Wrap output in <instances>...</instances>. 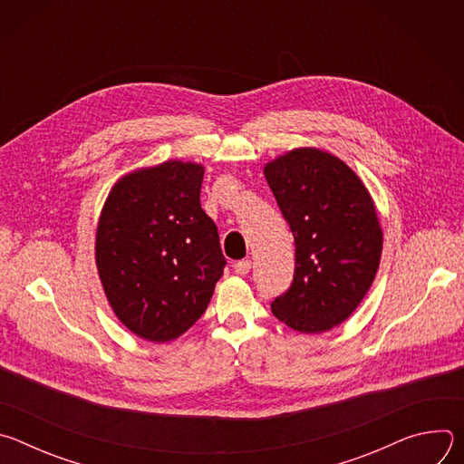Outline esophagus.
<instances>
[{"instance_id":"esophagus-1","label":"esophagus","mask_w":464,"mask_h":464,"mask_svg":"<svg viewBox=\"0 0 464 464\" xmlns=\"http://www.w3.org/2000/svg\"><path fill=\"white\" fill-rule=\"evenodd\" d=\"M235 274L237 276H246V274H249V270H251V260H247V258H244V260H238V262H235Z\"/></svg>"}]
</instances>
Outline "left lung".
<instances>
[{
	"label": "left lung",
	"mask_w": 464,
	"mask_h": 464,
	"mask_svg": "<svg viewBox=\"0 0 464 464\" xmlns=\"http://www.w3.org/2000/svg\"><path fill=\"white\" fill-rule=\"evenodd\" d=\"M264 176L295 240L294 283L272 312L301 334L326 333L376 277L383 233L374 200L345 161L314 147L268 161Z\"/></svg>",
	"instance_id": "8db88e82"
}]
</instances>
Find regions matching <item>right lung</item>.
Returning a JSON list of instances; mask_svg holds the SVG:
<instances>
[{
    "label": "right lung",
    "instance_id": "add662e5",
    "mask_svg": "<svg viewBox=\"0 0 464 464\" xmlns=\"http://www.w3.org/2000/svg\"><path fill=\"white\" fill-rule=\"evenodd\" d=\"M204 165L170 160L121 176L102 206L95 262L117 319L165 343L206 312L226 258L200 206Z\"/></svg>",
    "mask_w": 464,
    "mask_h": 464
}]
</instances>
